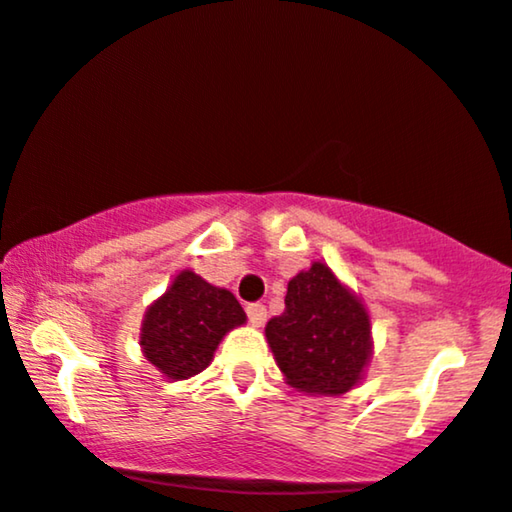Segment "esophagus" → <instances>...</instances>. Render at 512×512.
<instances>
[{
  "label": "esophagus",
  "instance_id": "34e87169",
  "mask_svg": "<svg viewBox=\"0 0 512 512\" xmlns=\"http://www.w3.org/2000/svg\"><path fill=\"white\" fill-rule=\"evenodd\" d=\"M245 312H248V319L252 326H262L264 322H267V307H264L262 303H252L245 307Z\"/></svg>",
  "mask_w": 512,
  "mask_h": 512
}]
</instances>
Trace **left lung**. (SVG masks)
Segmentation results:
<instances>
[{"label":"left lung","instance_id":"obj_1","mask_svg":"<svg viewBox=\"0 0 512 512\" xmlns=\"http://www.w3.org/2000/svg\"><path fill=\"white\" fill-rule=\"evenodd\" d=\"M264 334L286 384L310 396L350 391L372 357L365 305L324 262L288 281L286 310L269 319Z\"/></svg>","mask_w":512,"mask_h":512}]
</instances>
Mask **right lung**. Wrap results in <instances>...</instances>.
<instances>
[{
  "label": "right lung",
  "mask_w": 512,
  "mask_h": 512,
  "mask_svg": "<svg viewBox=\"0 0 512 512\" xmlns=\"http://www.w3.org/2000/svg\"><path fill=\"white\" fill-rule=\"evenodd\" d=\"M240 324L245 312L236 295L183 269L147 307L140 348L166 379H190L212 362L221 338Z\"/></svg>",
  "instance_id": "add662e5"
}]
</instances>
